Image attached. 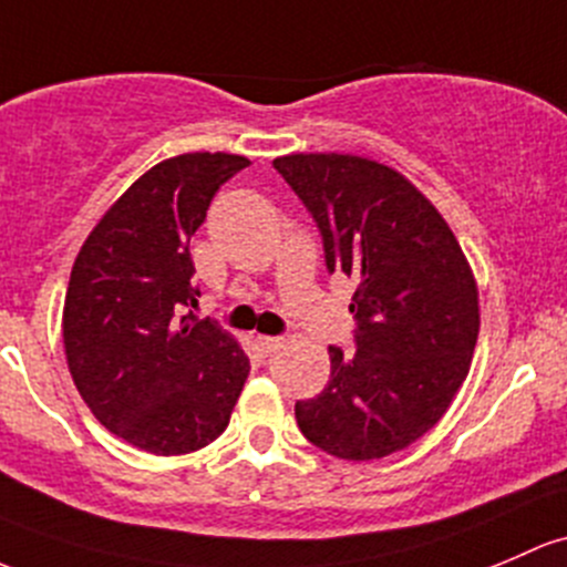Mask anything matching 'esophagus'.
Listing matches in <instances>:
<instances>
[{"instance_id":"34e87169","label":"esophagus","mask_w":567,"mask_h":567,"mask_svg":"<svg viewBox=\"0 0 567 567\" xmlns=\"http://www.w3.org/2000/svg\"><path fill=\"white\" fill-rule=\"evenodd\" d=\"M255 342H258V348L264 350V353H274V350H277L279 344H282V339H279V337H266V333H260V337L255 339Z\"/></svg>"}]
</instances>
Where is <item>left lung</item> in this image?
Masks as SVG:
<instances>
[{
	"label": "left lung",
	"mask_w": 567,
	"mask_h": 567,
	"mask_svg": "<svg viewBox=\"0 0 567 567\" xmlns=\"http://www.w3.org/2000/svg\"><path fill=\"white\" fill-rule=\"evenodd\" d=\"M323 238L329 274L355 279V353L331 344L329 385L296 402L303 437L369 462L443 419L473 361L478 290L456 236L396 171L353 154L274 159Z\"/></svg>",
	"instance_id": "left-lung-1"
}]
</instances>
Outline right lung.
Instances as JSON below:
<instances>
[{
    "label": "right lung",
    "instance_id": "right-lung-1",
    "mask_svg": "<svg viewBox=\"0 0 567 567\" xmlns=\"http://www.w3.org/2000/svg\"><path fill=\"white\" fill-rule=\"evenodd\" d=\"M238 154H182L143 174L86 238L64 299L75 389L116 437L157 456L198 451L230 421L249 359L198 320L189 238Z\"/></svg>",
    "mask_w": 567,
    "mask_h": 567
}]
</instances>
